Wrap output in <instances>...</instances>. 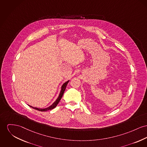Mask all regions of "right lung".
<instances>
[{"mask_svg": "<svg viewBox=\"0 0 147 147\" xmlns=\"http://www.w3.org/2000/svg\"><path fill=\"white\" fill-rule=\"evenodd\" d=\"M69 82V81H66V82H65L62 85V86H61V91H60V92H59V97L57 98L56 99V100L51 105V106H49V107H48V108H45V109H40V108H36V107H32V106H30V107H31V108H33V109H36V110H38V111H47V110H52V109H54L55 108H56V106L57 105V104H59V101H60V100L61 99V98L62 97V96H63V93H64V92H65V89H66V86H67V84H68V82Z\"/></svg>", "mask_w": 147, "mask_h": 147, "instance_id": "1", "label": "right lung"}]
</instances>
